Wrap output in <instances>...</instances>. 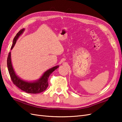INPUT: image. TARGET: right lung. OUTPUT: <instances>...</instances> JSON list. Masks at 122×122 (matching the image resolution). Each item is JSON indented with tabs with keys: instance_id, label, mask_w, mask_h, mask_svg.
Listing matches in <instances>:
<instances>
[{
	"instance_id": "right-lung-1",
	"label": "right lung",
	"mask_w": 122,
	"mask_h": 122,
	"mask_svg": "<svg viewBox=\"0 0 122 122\" xmlns=\"http://www.w3.org/2000/svg\"><path fill=\"white\" fill-rule=\"evenodd\" d=\"M24 30V28L21 29L17 33L16 36H15L13 40V45L12 47H11V50L13 49V48L15 45L17 39L21 34H22ZM7 66H8V71L10 78L12 79L13 83L21 90L25 92L26 93L29 94H38L42 93V92L45 91L48 86V80L49 76L54 70H56L59 67L58 66H55V67L47 70L46 72L44 73L43 76L41 77V78L37 81L34 82H28L22 80L16 75L12 67V62H11L10 52L9 53L8 57L7 58Z\"/></svg>"
}]
</instances>
